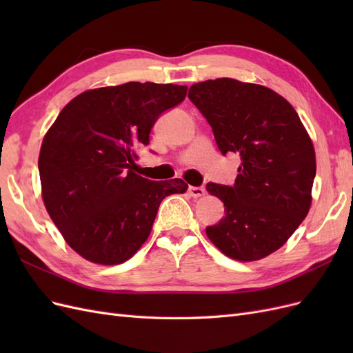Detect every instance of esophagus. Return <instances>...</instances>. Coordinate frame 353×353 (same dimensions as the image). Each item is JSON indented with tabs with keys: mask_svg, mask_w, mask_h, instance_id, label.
<instances>
[{
	"mask_svg": "<svg viewBox=\"0 0 353 353\" xmlns=\"http://www.w3.org/2000/svg\"><path fill=\"white\" fill-rule=\"evenodd\" d=\"M188 193L193 197H201V196H205L206 190H205V187H188Z\"/></svg>",
	"mask_w": 353,
	"mask_h": 353,
	"instance_id": "1",
	"label": "esophagus"
}]
</instances>
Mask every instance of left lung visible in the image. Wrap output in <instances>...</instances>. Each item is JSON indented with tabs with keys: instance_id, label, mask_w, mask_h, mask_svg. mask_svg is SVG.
Instances as JSON below:
<instances>
[{
	"instance_id": "obj_1",
	"label": "left lung",
	"mask_w": 353,
	"mask_h": 353,
	"mask_svg": "<svg viewBox=\"0 0 353 353\" xmlns=\"http://www.w3.org/2000/svg\"><path fill=\"white\" fill-rule=\"evenodd\" d=\"M188 99L210 125L219 152L241 157L232 185H206L225 206V216L206 227L208 237L232 259H262L307 215L316 172L311 138L293 105L262 85L209 79L194 83Z\"/></svg>"
}]
</instances>
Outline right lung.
<instances>
[{
  "instance_id": "right-lung-1",
  "label": "right lung",
  "mask_w": 353,
  "mask_h": 353,
  "mask_svg": "<svg viewBox=\"0 0 353 353\" xmlns=\"http://www.w3.org/2000/svg\"><path fill=\"white\" fill-rule=\"evenodd\" d=\"M187 87L128 82L85 91L60 112L38 160L48 215L82 258L117 265L150 236L162 200L185 193L183 179L150 181L135 170L138 148Z\"/></svg>"
}]
</instances>
